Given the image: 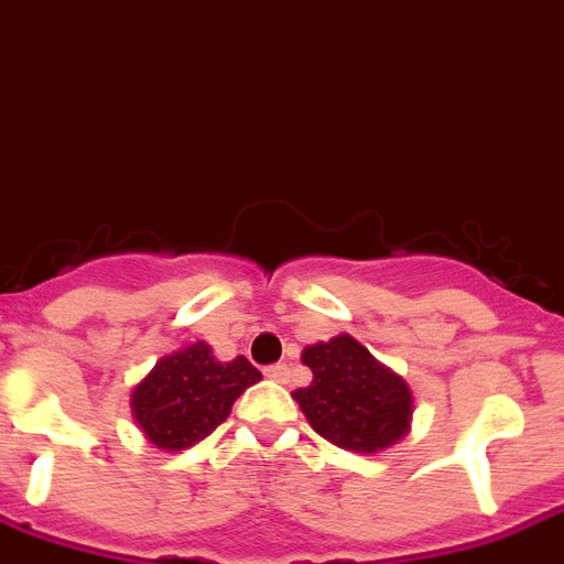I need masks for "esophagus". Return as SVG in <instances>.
Instances as JSON below:
<instances>
[{"mask_svg": "<svg viewBox=\"0 0 564 564\" xmlns=\"http://www.w3.org/2000/svg\"><path fill=\"white\" fill-rule=\"evenodd\" d=\"M263 373H267V379H272V382H286V379H290V368H286V365H269Z\"/></svg>", "mask_w": 564, "mask_h": 564, "instance_id": "obj_1", "label": "esophagus"}]
</instances>
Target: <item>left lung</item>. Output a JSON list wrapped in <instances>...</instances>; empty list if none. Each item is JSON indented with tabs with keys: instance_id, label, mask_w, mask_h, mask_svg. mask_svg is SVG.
<instances>
[{
	"instance_id": "8db88e82",
	"label": "left lung",
	"mask_w": 564,
	"mask_h": 564,
	"mask_svg": "<svg viewBox=\"0 0 564 564\" xmlns=\"http://www.w3.org/2000/svg\"><path fill=\"white\" fill-rule=\"evenodd\" d=\"M301 361L313 370V382L292 397L324 441L356 455H377L409 434L411 388L354 336L341 333L304 347Z\"/></svg>"
}]
</instances>
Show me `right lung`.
<instances>
[{
    "mask_svg": "<svg viewBox=\"0 0 564 564\" xmlns=\"http://www.w3.org/2000/svg\"><path fill=\"white\" fill-rule=\"evenodd\" d=\"M260 379L246 356L217 361L205 341H196L155 361L132 388L130 409L155 448L182 452L226 423L237 397Z\"/></svg>",
    "mask_w": 564,
    "mask_h": 564,
    "instance_id": "add662e5",
    "label": "right lung"
}]
</instances>
